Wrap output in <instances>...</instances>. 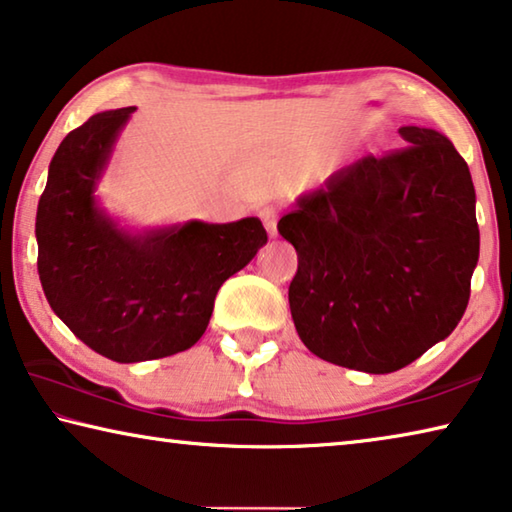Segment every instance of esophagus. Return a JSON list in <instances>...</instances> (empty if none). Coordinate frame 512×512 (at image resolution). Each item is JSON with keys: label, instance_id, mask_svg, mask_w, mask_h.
<instances>
[{"label": "esophagus", "instance_id": "obj_1", "mask_svg": "<svg viewBox=\"0 0 512 512\" xmlns=\"http://www.w3.org/2000/svg\"><path fill=\"white\" fill-rule=\"evenodd\" d=\"M278 216H280V209L275 205H264L259 209V218H262L266 232H269L271 237H275V232H278Z\"/></svg>", "mask_w": 512, "mask_h": 512}]
</instances>
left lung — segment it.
<instances>
[{
    "instance_id": "left-lung-1",
    "label": "left lung",
    "mask_w": 512,
    "mask_h": 512,
    "mask_svg": "<svg viewBox=\"0 0 512 512\" xmlns=\"http://www.w3.org/2000/svg\"><path fill=\"white\" fill-rule=\"evenodd\" d=\"M362 157L298 200L278 232L298 253L289 307L321 360L392 373L458 326L478 262L467 161L435 129Z\"/></svg>"
}]
</instances>
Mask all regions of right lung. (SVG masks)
Listing matches in <instances>:
<instances>
[{"mask_svg": "<svg viewBox=\"0 0 512 512\" xmlns=\"http://www.w3.org/2000/svg\"><path fill=\"white\" fill-rule=\"evenodd\" d=\"M134 107L72 129L54 152L38 200V275L54 314L113 362L191 348L207 330L223 282L266 243L259 218L166 227L134 237L104 216L93 191Z\"/></svg>", "mask_w": 512, "mask_h": 512, "instance_id": "obj_1", "label": "right lung"}]
</instances>
